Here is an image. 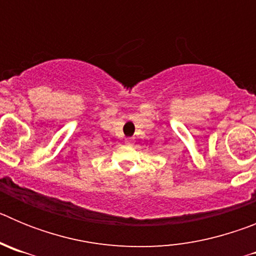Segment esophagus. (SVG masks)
<instances>
[{
	"instance_id": "esophagus-1",
	"label": "esophagus",
	"mask_w": 256,
	"mask_h": 256,
	"mask_svg": "<svg viewBox=\"0 0 256 256\" xmlns=\"http://www.w3.org/2000/svg\"><path fill=\"white\" fill-rule=\"evenodd\" d=\"M133 142H134V141H133L132 138H126V144H130H130H133Z\"/></svg>"
}]
</instances>
